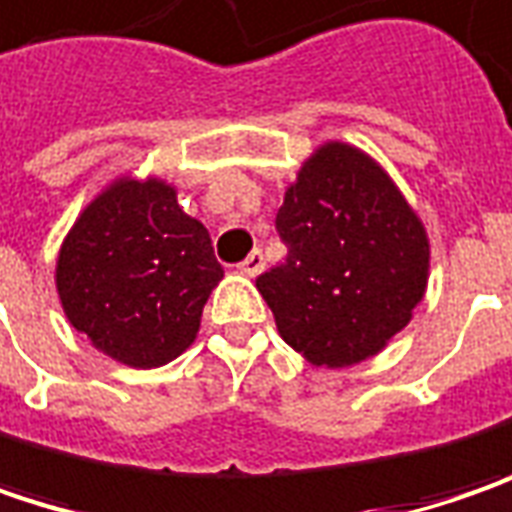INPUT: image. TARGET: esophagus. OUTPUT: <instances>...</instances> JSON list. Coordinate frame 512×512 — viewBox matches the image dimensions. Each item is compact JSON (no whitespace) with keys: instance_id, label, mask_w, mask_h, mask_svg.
Wrapping results in <instances>:
<instances>
[{"instance_id":"esophagus-1","label":"esophagus","mask_w":512,"mask_h":512,"mask_svg":"<svg viewBox=\"0 0 512 512\" xmlns=\"http://www.w3.org/2000/svg\"><path fill=\"white\" fill-rule=\"evenodd\" d=\"M263 266H266V260H263V252L260 249H255V252H249V257L237 266L243 275H249V278H255V275H260L263 272Z\"/></svg>"}]
</instances>
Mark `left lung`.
Segmentation results:
<instances>
[{
  "instance_id": "obj_1",
  "label": "left lung",
  "mask_w": 512,
  "mask_h": 512,
  "mask_svg": "<svg viewBox=\"0 0 512 512\" xmlns=\"http://www.w3.org/2000/svg\"><path fill=\"white\" fill-rule=\"evenodd\" d=\"M286 257L257 278L280 338L315 367L381 352L424 298L430 243L404 194L364 151L321 145L275 217Z\"/></svg>"
}]
</instances>
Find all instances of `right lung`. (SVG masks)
<instances>
[{
	"mask_svg": "<svg viewBox=\"0 0 512 512\" xmlns=\"http://www.w3.org/2000/svg\"><path fill=\"white\" fill-rule=\"evenodd\" d=\"M220 278L206 226L163 180L108 186L79 214L56 260L71 326L134 369L163 367L189 349Z\"/></svg>",
	"mask_w": 512,
	"mask_h": 512,
	"instance_id": "obj_1",
	"label": "right lung"
}]
</instances>
